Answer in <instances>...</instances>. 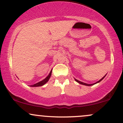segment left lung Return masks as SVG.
Masks as SVG:
<instances>
[{"mask_svg": "<svg viewBox=\"0 0 123 123\" xmlns=\"http://www.w3.org/2000/svg\"><path fill=\"white\" fill-rule=\"evenodd\" d=\"M106 75V74L104 76L103 78H102L101 79H100V80H98V81H97V82H96V83H93V84H87V83H84V82H80V81H79V80H77V79H75V81L76 82H77L78 83H79V84H81V85H85V86H92V85H95V84H96V83H99V82H100L101 81V80H102V79H103L105 77V76Z\"/></svg>", "mask_w": 123, "mask_h": 123, "instance_id": "1", "label": "left lung"}]
</instances>
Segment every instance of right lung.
<instances>
[{"instance_id":"add662e5","label":"right lung","mask_w":123,"mask_h":123,"mask_svg":"<svg viewBox=\"0 0 123 123\" xmlns=\"http://www.w3.org/2000/svg\"><path fill=\"white\" fill-rule=\"evenodd\" d=\"M52 70L50 71V72L49 73V74L44 79H43V80H41V81L38 82V83H35V84L33 85H30V86H31V87H39V86H43V85H44L46 83H47V82H48V81L49 80V79H50V76H51V74H52Z\"/></svg>"}]
</instances>
